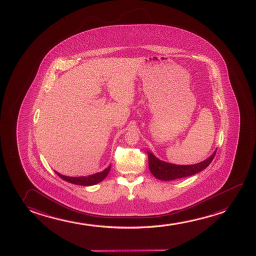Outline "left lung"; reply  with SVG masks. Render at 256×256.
I'll list each match as a JSON object with an SVG mask.
<instances>
[{
    "label": "left lung",
    "instance_id": "8db88e82",
    "mask_svg": "<svg viewBox=\"0 0 256 256\" xmlns=\"http://www.w3.org/2000/svg\"><path fill=\"white\" fill-rule=\"evenodd\" d=\"M216 151L213 152L212 155L206 158V160L199 162L194 165H176L168 162H162L150 152H148V165L151 173L158 180H172L176 179H180L184 177L190 176L193 174L199 173L200 171L206 170L209 166L210 162L216 154Z\"/></svg>",
    "mask_w": 256,
    "mask_h": 256
}]
</instances>
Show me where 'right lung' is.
Here are the masks:
<instances>
[{"label": "right lung", "instance_id": "add662e5", "mask_svg": "<svg viewBox=\"0 0 256 256\" xmlns=\"http://www.w3.org/2000/svg\"><path fill=\"white\" fill-rule=\"evenodd\" d=\"M112 165L105 168L104 171L99 172V173L94 174L92 176H80V177H71L66 176L63 174L58 173L57 171H54L55 173L58 174V176L60 177L63 180H66L71 184H76V185H82V186H91V185H94V184H99L100 182L104 180L105 177L108 176V172L110 170Z\"/></svg>", "mask_w": 256, "mask_h": 256}]
</instances>
